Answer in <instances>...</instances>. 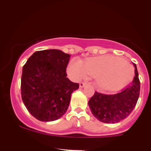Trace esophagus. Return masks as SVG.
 I'll return each mask as SVG.
<instances>
[{"instance_id": "1", "label": "esophagus", "mask_w": 151, "mask_h": 151, "mask_svg": "<svg viewBox=\"0 0 151 151\" xmlns=\"http://www.w3.org/2000/svg\"><path fill=\"white\" fill-rule=\"evenodd\" d=\"M86 85V83H84V82H80V88H83V87L85 86Z\"/></svg>"}]
</instances>
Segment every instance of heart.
Masks as SVG:
<instances>
[{
  "mask_svg": "<svg viewBox=\"0 0 151 151\" xmlns=\"http://www.w3.org/2000/svg\"><path fill=\"white\" fill-rule=\"evenodd\" d=\"M67 70L70 77L76 80H80L86 74L95 76L96 85L104 90L120 88L129 82L133 74V68L130 65L123 59L112 56L90 58L83 64L78 60H72Z\"/></svg>",
  "mask_w": 151,
  "mask_h": 151,
  "instance_id": "heart-1",
  "label": "heart"
}]
</instances>
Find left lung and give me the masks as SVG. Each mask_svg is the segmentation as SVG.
<instances>
[{"instance_id": "obj_1", "label": "left lung", "mask_w": 151, "mask_h": 151, "mask_svg": "<svg viewBox=\"0 0 151 151\" xmlns=\"http://www.w3.org/2000/svg\"><path fill=\"white\" fill-rule=\"evenodd\" d=\"M131 83L121 92L106 95L95 91L88 101L91 113L100 122L115 124L124 120L133 112L140 94V81L136 65Z\"/></svg>"}]
</instances>
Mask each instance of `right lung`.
Masks as SVG:
<instances>
[{
  "label": "right lung",
  "mask_w": 151,
  "mask_h": 151,
  "mask_svg": "<svg viewBox=\"0 0 151 151\" xmlns=\"http://www.w3.org/2000/svg\"><path fill=\"white\" fill-rule=\"evenodd\" d=\"M70 55L62 50H39L23 66L21 93L28 112L42 122H52L66 112L79 83L66 77Z\"/></svg>",
  "instance_id": "1"
}]
</instances>
